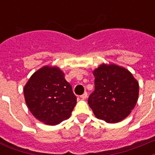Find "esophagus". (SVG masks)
Masks as SVG:
<instances>
[{
  "label": "esophagus",
  "mask_w": 155,
  "mask_h": 155,
  "mask_svg": "<svg viewBox=\"0 0 155 155\" xmlns=\"http://www.w3.org/2000/svg\"><path fill=\"white\" fill-rule=\"evenodd\" d=\"M87 97V92H85L84 93V94L81 95V96H80V98H81V99H83V100L86 99Z\"/></svg>",
  "instance_id": "esophagus-1"
}]
</instances>
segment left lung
I'll return each mask as SVG.
<instances>
[{"label":"left lung","mask_w":155,"mask_h":155,"mask_svg":"<svg viewBox=\"0 0 155 155\" xmlns=\"http://www.w3.org/2000/svg\"><path fill=\"white\" fill-rule=\"evenodd\" d=\"M95 91L87 103L96 117L107 123L124 120L136 105L139 84L126 68L103 63L93 71Z\"/></svg>","instance_id":"8db88e82"}]
</instances>
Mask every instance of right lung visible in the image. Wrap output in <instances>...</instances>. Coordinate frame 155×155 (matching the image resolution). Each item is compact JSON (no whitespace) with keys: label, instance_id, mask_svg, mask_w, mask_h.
Wrapping results in <instances>:
<instances>
[{"label":"right lung","instance_id":"right-lung-1","mask_svg":"<svg viewBox=\"0 0 155 155\" xmlns=\"http://www.w3.org/2000/svg\"><path fill=\"white\" fill-rule=\"evenodd\" d=\"M24 97L30 113L49 125L68 119L76 104L72 87L58 67L44 66L35 71L24 87Z\"/></svg>","mask_w":155,"mask_h":155}]
</instances>
